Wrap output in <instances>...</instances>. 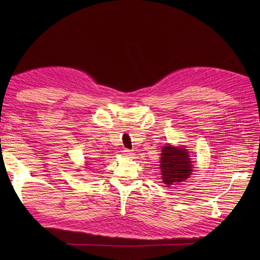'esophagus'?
<instances>
[{
  "instance_id": "1",
  "label": "esophagus",
  "mask_w": 260,
  "mask_h": 260,
  "mask_svg": "<svg viewBox=\"0 0 260 260\" xmlns=\"http://www.w3.org/2000/svg\"><path fill=\"white\" fill-rule=\"evenodd\" d=\"M122 154L124 156H132L133 155V152L131 151V149H128V148H124L122 151Z\"/></svg>"
}]
</instances>
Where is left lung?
Returning <instances> with one entry per match:
<instances>
[{
  "instance_id": "left-lung-1",
  "label": "left lung",
  "mask_w": 260,
  "mask_h": 260,
  "mask_svg": "<svg viewBox=\"0 0 260 260\" xmlns=\"http://www.w3.org/2000/svg\"><path fill=\"white\" fill-rule=\"evenodd\" d=\"M160 157V170L165 184L175 185L192 175L193 167L188 152L183 147L164 146Z\"/></svg>"
}]
</instances>
